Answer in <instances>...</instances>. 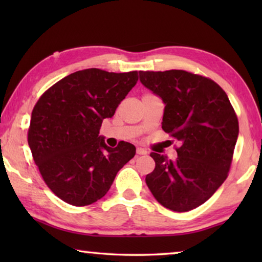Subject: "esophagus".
Instances as JSON below:
<instances>
[{
  "label": "esophagus",
  "instance_id": "1",
  "mask_svg": "<svg viewBox=\"0 0 262 262\" xmlns=\"http://www.w3.org/2000/svg\"><path fill=\"white\" fill-rule=\"evenodd\" d=\"M136 154L137 155H147V151L143 148H137L136 149Z\"/></svg>",
  "mask_w": 262,
  "mask_h": 262
}]
</instances>
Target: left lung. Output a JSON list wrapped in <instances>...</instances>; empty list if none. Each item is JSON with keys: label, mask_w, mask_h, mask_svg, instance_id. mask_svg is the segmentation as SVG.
<instances>
[{"label": "left lung", "mask_w": 262, "mask_h": 262, "mask_svg": "<svg viewBox=\"0 0 262 262\" xmlns=\"http://www.w3.org/2000/svg\"><path fill=\"white\" fill-rule=\"evenodd\" d=\"M140 81L163 99V130L180 141L174 162L150 154L156 166L145 183L167 209L192 210L228 178L239 133L237 114L223 89L201 75L140 72Z\"/></svg>", "instance_id": "obj_1"}]
</instances>
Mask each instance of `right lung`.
Returning <instances> with one entry per match:
<instances>
[{"label":"right lung","mask_w":262,"mask_h":262,"mask_svg":"<svg viewBox=\"0 0 262 262\" xmlns=\"http://www.w3.org/2000/svg\"><path fill=\"white\" fill-rule=\"evenodd\" d=\"M137 79V72L78 70L52 85L34 105L28 132L31 152L45 184L62 201L76 207L98 201L135 156L128 142L107 147L99 130Z\"/></svg>","instance_id":"obj_1"}]
</instances>
